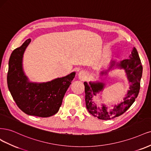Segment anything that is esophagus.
I'll return each instance as SVG.
<instances>
[{"label":"esophagus","instance_id":"esophagus-1","mask_svg":"<svg viewBox=\"0 0 151 151\" xmlns=\"http://www.w3.org/2000/svg\"><path fill=\"white\" fill-rule=\"evenodd\" d=\"M86 73L85 71L81 70L79 72L78 78L80 80H84L86 78Z\"/></svg>","mask_w":151,"mask_h":151}]
</instances>
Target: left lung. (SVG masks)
<instances>
[{
	"label": "left lung",
	"instance_id": "1",
	"mask_svg": "<svg viewBox=\"0 0 151 151\" xmlns=\"http://www.w3.org/2000/svg\"><path fill=\"white\" fill-rule=\"evenodd\" d=\"M129 58V59L122 61L119 65L117 64V66L125 70L127 78L131 83L130 90L124 99V101L121 102L118 105H115L112 109L107 110V107H105L104 105H102V107L96 106L94 101H92L93 96L104 89V84L103 83L90 82V86L86 82L84 83L86 106L88 112L93 116L101 120H110L116 118L127 111L135 101L139 93L140 79L142 75V66L135 47L133 48ZM114 65V62L111 63L110 68ZM101 73L104 74V73L101 72Z\"/></svg>",
	"mask_w": 151,
	"mask_h": 151
}]
</instances>
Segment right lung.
<instances>
[{
	"label": "right lung",
	"instance_id": "add662e5",
	"mask_svg": "<svg viewBox=\"0 0 151 151\" xmlns=\"http://www.w3.org/2000/svg\"><path fill=\"white\" fill-rule=\"evenodd\" d=\"M28 39L21 46L14 50L9 61L7 85L16 105L25 114L40 117H48L56 114L75 73L43 83H33L22 70V61Z\"/></svg>",
	"mask_w": 151,
	"mask_h": 151
}]
</instances>
